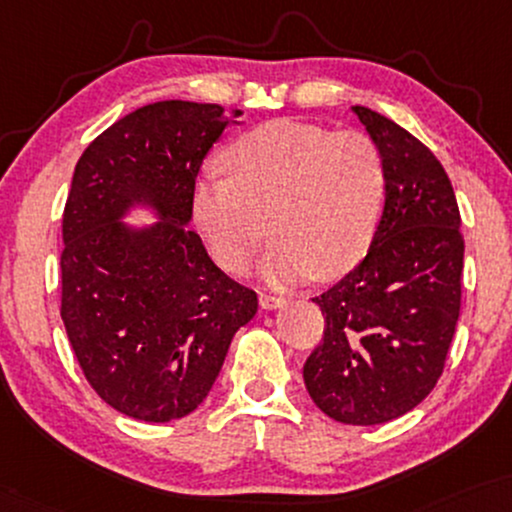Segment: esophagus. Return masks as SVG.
Returning a JSON list of instances; mask_svg holds the SVG:
<instances>
[{"label": "esophagus", "mask_w": 512, "mask_h": 512, "mask_svg": "<svg viewBox=\"0 0 512 512\" xmlns=\"http://www.w3.org/2000/svg\"><path fill=\"white\" fill-rule=\"evenodd\" d=\"M286 305V300L281 295H272V293H260V307L262 310H279V307Z\"/></svg>", "instance_id": "1"}]
</instances>
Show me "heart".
Wrapping results in <instances>:
<instances>
[{"label": "heart", "mask_w": 512, "mask_h": 512, "mask_svg": "<svg viewBox=\"0 0 512 512\" xmlns=\"http://www.w3.org/2000/svg\"><path fill=\"white\" fill-rule=\"evenodd\" d=\"M229 176H205L193 188V219L209 252L243 272L267 238L260 276L291 286L317 274L338 279L365 257L386 195L377 143L298 121H272L240 135L224 152Z\"/></svg>", "instance_id": "1"}]
</instances>
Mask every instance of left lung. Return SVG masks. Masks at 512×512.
<instances>
[{
	"label": "left lung",
	"mask_w": 512,
	"mask_h": 512,
	"mask_svg": "<svg viewBox=\"0 0 512 512\" xmlns=\"http://www.w3.org/2000/svg\"><path fill=\"white\" fill-rule=\"evenodd\" d=\"M384 159V209L367 255L329 291L322 343L303 379L331 420L372 427L432 393L460 315L465 243L439 159L398 123L350 107Z\"/></svg>",
	"instance_id": "obj_1"
}]
</instances>
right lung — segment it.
<instances>
[{
    "label": "right lung",
    "instance_id": "add662e5",
    "mask_svg": "<svg viewBox=\"0 0 512 512\" xmlns=\"http://www.w3.org/2000/svg\"><path fill=\"white\" fill-rule=\"evenodd\" d=\"M219 104H145L88 145L73 171L61 252V319L85 379L133 420L193 412L257 295L190 231L202 159L238 121ZM143 208L152 225L127 224Z\"/></svg>",
    "mask_w": 512,
    "mask_h": 512
}]
</instances>
